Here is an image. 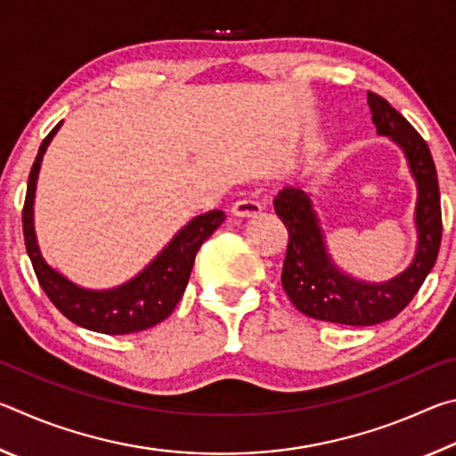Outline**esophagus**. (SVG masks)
Here are the masks:
<instances>
[{"label":"esophagus","mask_w":456,"mask_h":456,"mask_svg":"<svg viewBox=\"0 0 456 456\" xmlns=\"http://www.w3.org/2000/svg\"><path fill=\"white\" fill-rule=\"evenodd\" d=\"M231 213L235 215V217H241V219H249V217H257L261 213V205L257 200H237V203L231 207Z\"/></svg>","instance_id":"esophagus-1"}]
</instances>
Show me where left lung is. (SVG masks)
I'll list each match as a JSON object with an SVG mask.
<instances>
[{
  "instance_id": "obj_1",
  "label": "left lung",
  "mask_w": 456,
  "mask_h": 456,
  "mask_svg": "<svg viewBox=\"0 0 456 456\" xmlns=\"http://www.w3.org/2000/svg\"><path fill=\"white\" fill-rule=\"evenodd\" d=\"M368 106L378 134L390 136L404 151L419 189L414 213L419 241L412 264L403 273L384 283H368L339 272L328 256L310 195L302 189L285 187L273 199L277 217L289 233L281 272L285 293L291 304L310 318L346 326H374L403 312L435 265L443 237L441 192L428 144L411 122L376 92H368Z\"/></svg>"
}]
</instances>
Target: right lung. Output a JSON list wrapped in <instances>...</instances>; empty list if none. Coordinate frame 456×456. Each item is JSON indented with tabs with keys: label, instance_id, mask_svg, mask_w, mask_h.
<instances>
[{
	"label": "right lung",
	"instance_id": "add662e5",
	"mask_svg": "<svg viewBox=\"0 0 456 456\" xmlns=\"http://www.w3.org/2000/svg\"><path fill=\"white\" fill-rule=\"evenodd\" d=\"M60 125L61 122L52 128V133L40 144L32 171H29L24 213H21L26 249L32 259L37 281L50 302L76 326L108 336L134 334V331L157 326L167 320L179 304L189 283L197 251L225 221V213L209 211L187 223L141 273L118 288L102 291L80 288L45 264L34 231L37 173H40L44 152L48 149L52 136L58 133Z\"/></svg>",
	"mask_w": 456,
	"mask_h": 456
}]
</instances>
